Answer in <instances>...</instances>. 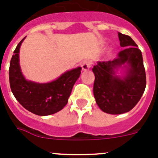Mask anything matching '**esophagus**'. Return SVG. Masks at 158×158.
I'll use <instances>...</instances> for the list:
<instances>
[{
    "label": "esophagus",
    "mask_w": 158,
    "mask_h": 158,
    "mask_svg": "<svg viewBox=\"0 0 158 158\" xmlns=\"http://www.w3.org/2000/svg\"><path fill=\"white\" fill-rule=\"evenodd\" d=\"M91 64H92V63L90 60H84L82 63V68H83V71H87L91 67Z\"/></svg>",
    "instance_id": "34e87169"
}]
</instances>
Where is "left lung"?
<instances>
[{
    "mask_svg": "<svg viewBox=\"0 0 158 158\" xmlns=\"http://www.w3.org/2000/svg\"><path fill=\"white\" fill-rule=\"evenodd\" d=\"M120 51L118 58L98 61L92 71L95 79L94 96L99 108L105 113L120 114L130 111L142 98L146 86V76L142 52L127 35L118 32ZM125 63L127 72L123 78L115 75L114 69Z\"/></svg>",
    "mask_w": 158,
    "mask_h": 158,
    "instance_id": "left-lung-1",
    "label": "left lung"
}]
</instances>
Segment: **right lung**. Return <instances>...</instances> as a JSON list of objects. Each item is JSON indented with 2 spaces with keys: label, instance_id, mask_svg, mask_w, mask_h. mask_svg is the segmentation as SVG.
<instances>
[{
  "label": "right lung",
  "instance_id": "add662e5",
  "mask_svg": "<svg viewBox=\"0 0 158 158\" xmlns=\"http://www.w3.org/2000/svg\"><path fill=\"white\" fill-rule=\"evenodd\" d=\"M23 38L16 46L9 66V83L16 100L28 111L40 116L60 111L68 102L75 83L79 79L80 67L66 71L56 80L38 83L25 79L20 70L19 52Z\"/></svg>",
  "mask_w": 158,
  "mask_h": 158
}]
</instances>
